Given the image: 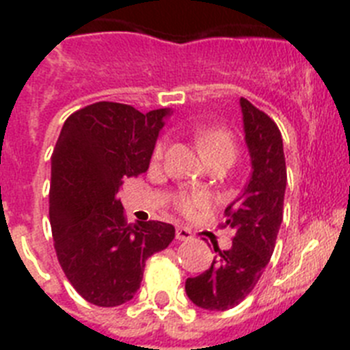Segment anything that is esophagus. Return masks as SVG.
I'll return each mask as SVG.
<instances>
[{
  "label": "esophagus",
  "instance_id": "esophagus-1",
  "mask_svg": "<svg viewBox=\"0 0 350 350\" xmlns=\"http://www.w3.org/2000/svg\"><path fill=\"white\" fill-rule=\"evenodd\" d=\"M175 234H177V240H180V242H187V240H193V233H191V230H187V228H184V226L177 228Z\"/></svg>",
  "mask_w": 350,
  "mask_h": 350
}]
</instances>
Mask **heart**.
I'll use <instances>...</instances> for the list:
<instances>
[{
    "label": "heart",
    "instance_id": "1",
    "mask_svg": "<svg viewBox=\"0 0 350 350\" xmlns=\"http://www.w3.org/2000/svg\"><path fill=\"white\" fill-rule=\"evenodd\" d=\"M196 144L203 157H208L212 154L221 152V150H233L234 152L233 138L224 129H203L196 135ZM163 150H165V145L157 144L156 148H154V156L159 157ZM205 205L206 200L203 196H185V194H182V196L177 198V206L185 213L196 212V210L203 208Z\"/></svg>",
    "mask_w": 350,
    "mask_h": 350
}]
</instances>
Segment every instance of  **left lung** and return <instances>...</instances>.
I'll use <instances>...</instances> for the list:
<instances>
[{
    "mask_svg": "<svg viewBox=\"0 0 350 350\" xmlns=\"http://www.w3.org/2000/svg\"><path fill=\"white\" fill-rule=\"evenodd\" d=\"M245 144L250 154L249 182L224 210V226L233 228V243L213 258L206 271L185 280L191 301L205 310H228L249 296L270 262L282 224L287 172L282 135L273 120L240 98Z\"/></svg>",
    "mask_w": 350,
    "mask_h": 350,
    "instance_id": "left-lung-1",
    "label": "left lung"
}]
</instances>
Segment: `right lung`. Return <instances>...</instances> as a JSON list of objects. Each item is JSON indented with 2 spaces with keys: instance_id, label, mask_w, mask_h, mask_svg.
Instances as JSON below:
<instances>
[{
  "instance_id": "add662e5",
  "label": "right lung",
  "mask_w": 350,
  "mask_h": 350,
  "mask_svg": "<svg viewBox=\"0 0 350 350\" xmlns=\"http://www.w3.org/2000/svg\"><path fill=\"white\" fill-rule=\"evenodd\" d=\"M168 108L138 112L98 101L71 113L52 152L54 249L83 299L117 307L140 289L145 261L166 249L175 228L161 221L129 224L117 198L126 178L147 172Z\"/></svg>"
}]
</instances>
